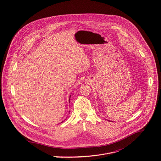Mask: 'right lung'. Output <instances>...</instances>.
Wrapping results in <instances>:
<instances>
[{
  "instance_id": "obj_1",
  "label": "right lung",
  "mask_w": 161,
  "mask_h": 161,
  "mask_svg": "<svg viewBox=\"0 0 161 161\" xmlns=\"http://www.w3.org/2000/svg\"><path fill=\"white\" fill-rule=\"evenodd\" d=\"M70 97H71V96L69 97V102H70Z\"/></svg>"
}]
</instances>
